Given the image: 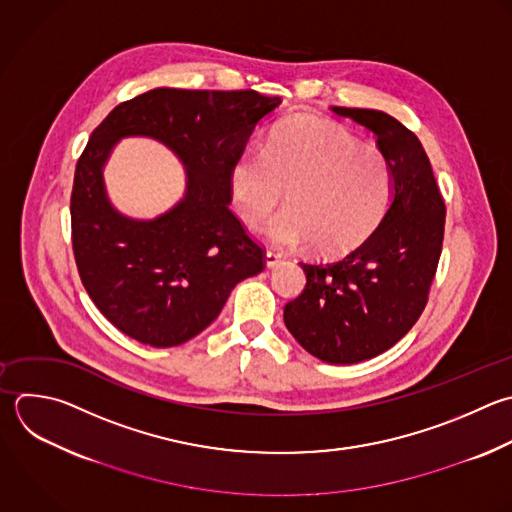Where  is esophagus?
<instances>
[{"label": "esophagus", "mask_w": 512, "mask_h": 512, "mask_svg": "<svg viewBox=\"0 0 512 512\" xmlns=\"http://www.w3.org/2000/svg\"><path fill=\"white\" fill-rule=\"evenodd\" d=\"M264 262H266V268H276L282 262V258L276 252H266Z\"/></svg>", "instance_id": "1"}]
</instances>
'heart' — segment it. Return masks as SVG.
Masks as SVG:
<instances>
[{
	"label": "heart",
	"instance_id": "b5f03b06",
	"mask_svg": "<svg viewBox=\"0 0 512 512\" xmlns=\"http://www.w3.org/2000/svg\"><path fill=\"white\" fill-rule=\"evenodd\" d=\"M230 192L248 226L262 224L284 200L264 236L282 248L308 242L342 252L362 242L392 198L386 158L344 128L324 120H292L266 140L262 156H242L230 170Z\"/></svg>",
	"mask_w": 512,
	"mask_h": 512
}]
</instances>
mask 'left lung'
Segmentation results:
<instances>
[{
  "mask_svg": "<svg viewBox=\"0 0 512 512\" xmlns=\"http://www.w3.org/2000/svg\"><path fill=\"white\" fill-rule=\"evenodd\" d=\"M330 110L376 136L392 198L356 250L300 262L306 288L284 306V324L322 362L356 364L394 346L422 314L442 248L444 202L420 140L398 120L378 110Z\"/></svg>",
  "mask_w": 512,
  "mask_h": 512,
  "instance_id": "left-lung-1",
  "label": "left lung"
}]
</instances>
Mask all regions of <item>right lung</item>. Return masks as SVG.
<instances>
[{
  "instance_id": "right-lung-1",
  "label": "right lung",
  "mask_w": 512,
  "mask_h": 512,
  "mask_svg": "<svg viewBox=\"0 0 512 512\" xmlns=\"http://www.w3.org/2000/svg\"><path fill=\"white\" fill-rule=\"evenodd\" d=\"M280 102L252 90L156 88L92 132L74 176L72 244L90 298L118 330L156 348L184 344L238 282L264 270L262 248L228 208L230 170ZM124 137H152L185 166V196L156 219H130L107 196L103 168Z\"/></svg>"
}]
</instances>
